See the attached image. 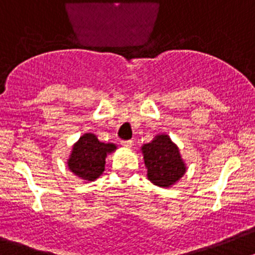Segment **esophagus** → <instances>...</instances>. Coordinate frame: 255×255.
Wrapping results in <instances>:
<instances>
[{
	"instance_id": "esophagus-1",
	"label": "esophagus",
	"mask_w": 255,
	"mask_h": 255,
	"mask_svg": "<svg viewBox=\"0 0 255 255\" xmlns=\"http://www.w3.org/2000/svg\"><path fill=\"white\" fill-rule=\"evenodd\" d=\"M122 146L126 148H130L133 146V142L132 141H123Z\"/></svg>"
}]
</instances>
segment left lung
<instances>
[{
	"mask_svg": "<svg viewBox=\"0 0 255 255\" xmlns=\"http://www.w3.org/2000/svg\"><path fill=\"white\" fill-rule=\"evenodd\" d=\"M147 179L153 185L170 188L183 178L187 164L183 160L178 144L169 134L159 133L148 143L141 146Z\"/></svg>",
	"mask_w": 255,
	"mask_h": 255,
	"instance_id": "obj_1",
	"label": "left lung"
}]
</instances>
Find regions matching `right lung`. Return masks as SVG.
I'll return each instance as SVG.
<instances>
[{
	"mask_svg": "<svg viewBox=\"0 0 255 255\" xmlns=\"http://www.w3.org/2000/svg\"><path fill=\"white\" fill-rule=\"evenodd\" d=\"M117 148V144L99 141L94 133H84L73 143L67 159L68 170L84 183L94 182L105 170L107 156Z\"/></svg>",
	"mask_w": 255,
	"mask_h": 255,
	"instance_id": "add662e5",
	"label": "right lung"
}]
</instances>
